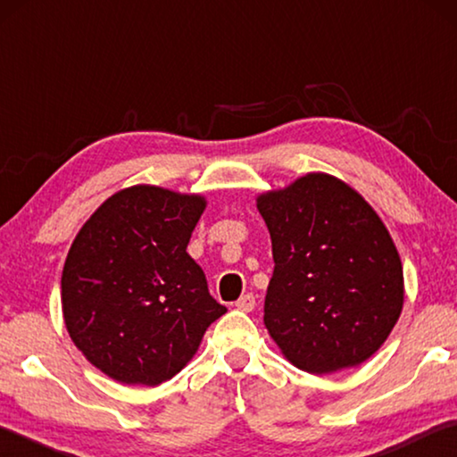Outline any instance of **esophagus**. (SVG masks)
Listing matches in <instances>:
<instances>
[{
  "label": "esophagus",
  "mask_w": 457,
  "mask_h": 457,
  "mask_svg": "<svg viewBox=\"0 0 457 457\" xmlns=\"http://www.w3.org/2000/svg\"><path fill=\"white\" fill-rule=\"evenodd\" d=\"M236 308L242 312H252L253 308H256V298H253V294H244V296L236 303Z\"/></svg>",
  "instance_id": "obj_1"
}]
</instances>
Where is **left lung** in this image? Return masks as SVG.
Returning a JSON list of instances; mask_svg holds the SVG:
<instances>
[{"mask_svg":"<svg viewBox=\"0 0 457 457\" xmlns=\"http://www.w3.org/2000/svg\"><path fill=\"white\" fill-rule=\"evenodd\" d=\"M256 205L274 256L264 324L284 359L324 375L373 357L405 303L403 266L378 213L322 171L258 193Z\"/></svg>","mask_w":457,"mask_h":457,"instance_id":"left-lung-1","label":"left lung"}]
</instances>
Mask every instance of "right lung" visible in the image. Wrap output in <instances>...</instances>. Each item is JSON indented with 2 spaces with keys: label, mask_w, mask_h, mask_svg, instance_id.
I'll list each match as a JSON object with an SVG mask.
<instances>
[{
  "label": "right lung",
  "mask_w": 457,
  "mask_h": 457,
  "mask_svg": "<svg viewBox=\"0 0 457 457\" xmlns=\"http://www.w3.org/2000/svg\"><path fill=\"white\" fill-rule=\"evenodd\" d=\"M207 199L138 183L112 193L76 234L62 316L84 359L122 385L169 381L228 312L187 253Z\"/></svg>",
  "instance_id": "obj_1"
}]
</instances>
